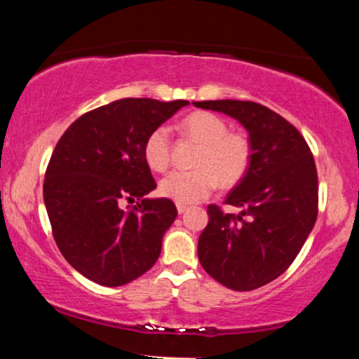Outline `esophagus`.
I'll use <instances>...</instances> for the list:
<instances>
[{
	"mask_svg": "<svg viewBox=\"0 0 359 359\" xmlns=\"http://www.w3.org/2000/svg\"><path fill=\"white\" fill-rule=\"evenodd\" d=\"M187 205H185V204H177V212H179V214H184L185 211H187Z\"/></svg>",
	"mask_w": 359,
	"mask_h": 359,
	"instance_id": "esophagus-1",
	"label": "esophagus"
}]
</instances>
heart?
Masks as SVG:
<instances>
[{"label": "heart", "instance_id": "1", "mask_svg": "<svg viewBox=\"0 0 359 359\" xmlns=\"http://www.w3.org/2000/svg\"><path fill=\"white\" fill-rule=\"evenodd\" d=\"M177 131L201 143L192 170H174L160 180L158 191L177 204L199 203L217 182L224 187L236 184L246 174L251 160V143L246 135L228 131V123L208 111H196L177 123ZM148 167L155 172L170 165L172 142L165 126L148 135L143 147Z\"/></svg>", "mask_w": 359, "mask_h": 359}]
</instances>
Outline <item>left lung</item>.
<instances>
[{"instance_id":"left-lung-1","label":"left lung","mask_w":359,"mask_h":359,"mask_svg":"<svg viewBox=\"0 0 359 359\" xmlns=\"http://www.w3.org/2000/svg\"><path fill=\"white\" fill-rule=\"evenodd\" d=\"M194 106L238 119L250 135V167L224 201L241 212L209 205L197 255L224 287L255 290L292 265L314 228L319 201L314 156L297 128L266 106L234 100Z\"/></svg>"}]
</instances>
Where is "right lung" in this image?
<instances>
[{"instance_id": "add662e5", "label": "right lung", "mask_w": 359, "mask_h": 359, "mask_svg": "<svg viewBox=\"0 0 359 359\" xmlns=\"http://www.w3.org/2000/svg\"><path fill=\"white\" fill-rule=\"evenodd\" d=\"M189 101L126 97L77 118L62 135L43 182L57 246L86 278L119 287L155 265L177 217L170 199H143L156 187L143 147ZM139 199L130 212L123 200Z\"/></svg>"}]
</instances>
